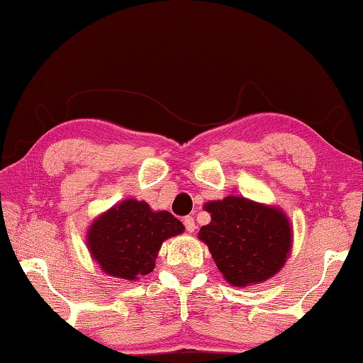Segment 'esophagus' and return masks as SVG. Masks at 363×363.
Masks as SVG:
<instances>
[{
    "label": "esophagus",
    "instance_id": "obj_1",
    "mask_svg": "<svg viewBox=\"0 0 363 363\" xmlns=\"http://www.w3.org/2000/svg\"><path fill=\"white\" fill-rule=\"evenodd\" d=\"M184 226H186L189 233H192V231L196 230V220H194L192 216H186V218H184Z\"/></svg>",
    "mask_w": 363,
    "mask_h": 363
}]
</instances>
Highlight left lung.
I'll list each match as a JSON object with an SVG mask.
<instances>
[{
	"mask_svg": "<svg viewBox=\"0 0 363 363\" xmlns=\"http://www.w3.org/2000/svg\"><path fill=\"white\" fill-rule=\"evenodd\" d=\"M212 221L199 231L216 267L235 286L274 277L291 250V226L277 207L230 196L203 205Z\"/></svg>",
	"mask_w": 363,
	"mask_h": 363,
	"instance_id": "1",
	"label": "left lung"
}]
</instances>
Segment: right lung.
Instances as JSON below:
<instances>
[{
  "label": "right lung",
  "mask_w": 363,
  "mask_h": 363,
  "mask_svg": "<svg viewBox=\"0 0 363 363\" xmlns=\"http://www.w3.org/2000/svg\"><path fill=\"white\" fill-rule=\"evenodd\" d=\"M182 231L184 225L174 215L153 212L143 200L127 199L97 216L86 245L111 277L137 280L155 269L163 241Z\"/></svg>",
  "instance_id": "1"
}]
</instances>
